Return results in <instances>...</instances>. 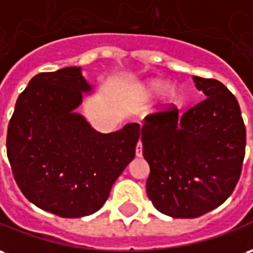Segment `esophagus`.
<instances>
[{"label":"esophagus","mask_w":253,"mask_h":253,"mask_svg":"<svg viewBox=\"0 0 253 253\" xmlns=\"http://www.w3.org/2000/svg\"><path fill=\"white\" fill-rule=\"evenodd\" d=\"M136 157H142V142H137Z\"/></svg>","instance_id":"34e87169"}]
</instances>
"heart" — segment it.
<instances>
[{"mask_svg":"<svg viewBox=\"0 0 253 253\" xmlns=\"http://www.w3.org/2000/svg\"><path fill=\"white\" fill-rule=\"evenodd\" d=\"M167 90V84L163 83V81H153V83H150L147 85V93L150 95H157V93H163ZM168 96L173 97L175 96V93L169 90L168 92Z\"/></svg>","mask_w":253,"mask_h":253,"instance_id":"b5f03b06","label":"heart"}]
</instances>
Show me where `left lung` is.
I'll list each match as a JSON object with an SVG mask.
<instances>
[{"label": "left lung", "instance_id": "8db88e82", "mask_svg": "<svg viewBox=\"0 0 253 253\" xmlns=\"http://www.w3.org/2000/svg\"><path fill=\"white\" fill-rule=\"evenodd\" d=\"M204 96L182 116L175 106L144 118L147 196L172 217H198L217 208L241 176L247 130L236 96L220 81L193 77Z\"/></svg>", "mask_w": 253, "mask_h": 253}]
</instances>
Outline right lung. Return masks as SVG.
Masks as SVG:
<instances>
[{
	"instance_id": "obj_1",
	"label": "right lung",
	"mask_w": 253,
	"mask_h": 253,
	"mask_svg": "<svg viewBox=\"0 0 253 253\" xmlns=\"http://www.w3.org/2000/svg\"><path fill=\"white\" fill-rule=\"evenodd\" d=\"M92 86L81 67L33 77L17 97L6 154L13 177L36 207L60 217L100 210L117 177L133 160L139 124L100 133L74 110Z\"/></svg>"
}]
</instances>
